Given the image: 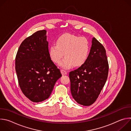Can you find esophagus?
<instances>
[{"instance_id":"obj_1","label":"esophagus","mask_w":131,"mask_h":131,"mask_svg":"<svg viewBox=\"0 0 131 131\" xmlns=\"http://www.w3.org/2000/svg\"><path fill=\"white\" fill-rule=\"evenodd\" d=\"M61 73L63 75H65V74H67V72L66 70H63V69H61Z\"/></svg>"}]
</instances>
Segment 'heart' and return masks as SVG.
Here are the masks:
<instances>
[{
    "mask_svg": "<svg viewBox=\"0 0 131 131\" xmlns=\"http://www.w3.org/2000/svg\"><path fill=\"white\" fill-rule=\"evenodd\" d=\"M89 42L85 37L65 34L59 37L57 45L52 44L49 48V55L55 63H60L64 68H68L73 65L80 66L86 61L89 52Z\"/></svg>",
    "mask_w": 131,
    "mask_h": 131,
    "instance_id": "obj_1",
    "label": "heart"
}]
</instances>
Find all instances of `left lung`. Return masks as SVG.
I'll list each match as a JSON object with an SVG mask.
<instances>
[{"label": "left lung", "mask_w": 131, "mask_h": 131, "mask_svg": "<svg viewBox=\"0 0 131 131\" xmlns=\"http://www.w3.org/2000/svg\"><path fill=\"white\" fill-rule=\"evenodd\" d=\"M108 69L105 49L93 37L86 61L69 74L70 91L73 99L85 106L94 103L106 82Z\"/></svg>", "instance_id": "left-lung-1"}]
</instances>
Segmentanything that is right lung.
I'll return each mask as SVG.
<instances>
[{
	"mask_svg": "<svg viewBox=\"0 0 131 131\" xmlns=\"http://www.w3.org/2000/svg\"><path fill=\"white\" fill-rule=\"evenodd\" d=\"M47 31H37L21 44L15 58V70L20 87L33 102L48 99L62 76L49 55Z\"/></svg>",
	"mask_w": 131,
	"mask_h": 131,
	"instance_id": "obj_1",
	"label": "right lung"
}]
</instances>
